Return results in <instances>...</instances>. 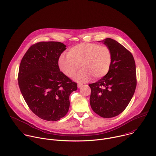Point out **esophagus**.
Instances as JSON below:
<instances>
[{
  "label": "esophagus",
  "instance_id": "34e87169",
  "mask_svg": "<svg viewBox=\"0 0 156 156\" xmlns=\"http://www.w3.org/2000/svg\"><path fill=\"white\" fill-rule=\"evenodd\" d=\"M82 86H83V85L81 84V83H78V85H77L78 88H80L81 87H82Z\"/></svg>",
  "mask_w": 156,
  "mask_h": 156
}]
</instances>
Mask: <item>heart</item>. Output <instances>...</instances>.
I'll return each mask as SVG.
<instances>
[{"label": "heart", "mask_w": 156, "mask_h": 156, "mask_svg": "<svg viewBox=\"0 0 156 156\" xmlns=\"http://www.w3.org/2000/svg\"><path fill=\"white\" fill-rule=\"evenodd\" d=\"M112 61L110 49L106 46L82 43L69 49L66 55H62L58 60L60 71L67 77L75 75L76 81L85 82L94 77L98 79L104 77L109 71Z\"/></svg>", "instance_id": "heart-1"}]
</instances>
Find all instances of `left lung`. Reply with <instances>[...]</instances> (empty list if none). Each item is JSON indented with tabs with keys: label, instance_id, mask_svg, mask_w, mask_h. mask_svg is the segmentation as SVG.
Listing matches in <instances>:
<instances>
[{
	"label": "left lung",
	"instance_id": "8db88e82",
	"mask_svg": "<svg viewBox=\"0 0 156 156\" xmlns=\"http://www.w3.org/2000/svg\"><path fill=\"white\" fill-rule=\"evenodd\" d=\"M102 41L112 54L108 73L98 82L89 84L90 105L103 118H112L122 113L134 94L136 85L135 63L132 54L116 41L107 38Z\"/></svg>",
	"mask_w": 156,
	"mask_h": 156
}]
</instances>
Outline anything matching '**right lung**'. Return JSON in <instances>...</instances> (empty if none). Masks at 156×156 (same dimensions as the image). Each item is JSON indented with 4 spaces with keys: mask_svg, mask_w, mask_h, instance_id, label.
Segmentation results:
<instances>
[{
    "mask_svg": "<svg viewBox=\"0 0 156 156\" xmlns=\"http://www.w3.org/2000/svg\"><path fill=\"white\" fill-rule=\"evenodd\" d=\"M60 42H40L30 47L20 66L18 84L30 109L39 118L56 121L68 113L69 95L77 83L60 71L58 59L66 49Z\"/></svg>",
    "mask_w": 156,
    "mask_h": 156,
    "instance_id": "right-lung-1",
    "label": "right lung"
}]
</instances>
